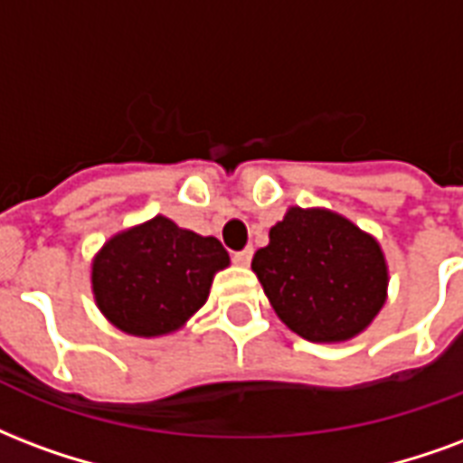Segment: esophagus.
<instances>
[{"instance_id": "obj_1", "label": "esophagus", "mask_w": 463, "mask_h": 463, "mask_svg": "<svg viewBox=\"0 0 463 463\" xmlns=\"http://www.w3.org/2000/svg\"><path fill=\"white\" fill-rule=\"evenodd\" d=\"M250 260H252V248H245V250H238V252H232V262L235 265H250Z\"/></svg>"}]
</instances>
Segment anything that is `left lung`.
I'll return each mask as SVG.
<instances>
[{
    "mask_svg": "<svg viewBox=\"0 0 463 463\" xmlns=\"http://www.w3.org/2000/svg\"><path fill=\"white\" fill-rule=\"evenodd\" d=\"M252 269L277 317L309 341L355 336L385 304L380 245L328 211L292 208L255 252Z\"/></svg>",
    "mask_w": 463,
    "mask_h": 463,
    "instance_id": "1",
    "label": "left lung"
}]
</instances>
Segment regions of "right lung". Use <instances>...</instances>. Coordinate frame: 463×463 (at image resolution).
Returning <instances> with one entry per match:
<instances>
[{"label": "right lung", "mask_w": 463, "mask_h": 463, "mask_svg": "<svg viewBox=\"0 0 463 463\" xmlns=\"http://www.w3.org/2000/svg\"><path fill=\"white\" fill-rule=\"evenodd\" d=\"M228 262L215 238L156 215L100 250L92 262V292L118 328L135 336H162L203 307L213 275Z\"/></svg>", "instance_id": "obj_1"}]
</instances>
